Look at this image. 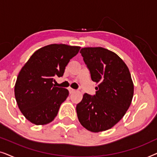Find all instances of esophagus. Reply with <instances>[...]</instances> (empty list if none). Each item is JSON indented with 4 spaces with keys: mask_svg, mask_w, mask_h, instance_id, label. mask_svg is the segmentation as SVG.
Returning a JSON list of instances; mask_svg holds the SVG:
<instances>
[{
    "mask_svg": "<svg viewBox=\"0 0 157 157\" xmlns=\"http://www.w3.org/2000/svg\"><path fill=\"white\" fill-rule=\"evenodd\" d=\"M68 91H69L70 94H73V93H74L75 91H76V90L72 89V88H69V89H68Z\"/></svg>",
    "mask_w": 157,
    "mask_h": 157,
    "instance_id": "esophagus-1",
    "label": "esophagus"
}]
</instances>
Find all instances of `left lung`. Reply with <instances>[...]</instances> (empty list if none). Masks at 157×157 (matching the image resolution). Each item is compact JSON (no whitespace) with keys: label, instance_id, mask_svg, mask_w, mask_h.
Instances as JSON below:
<instances>
[{"label":"left lung","instance_id":"obj_1","mask_svg":"<svg viewBox=\"0 0 157 157\" xmlns=\"http://www.w3.org/2000/svg\"><path fill=\"white\" fill-rule=\"evenodd\" d=\"M92 81L98 83L96 94H84L76 105L78 121L92 132L112 128L129 108L134 83L129 70L121 58L101 47H88L80 51Z\"/></svg>","mask_w":157,"mask_h":157}]
</instances>
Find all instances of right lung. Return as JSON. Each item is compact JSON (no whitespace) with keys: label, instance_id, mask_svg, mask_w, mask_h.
Wrapping results in <instances>:
<instances>
[{"label":"right lung","instance_id":"add662e5","mask_svg":"<svg viewBox=\"0 0 157 157\" xmlns=\"http://www.w3.org/2000/svg\"><path fill=\"white\" fill-rule=\"evenodd\" d=\"M81 47L51 44L34 52L19 72L15 84L18 108L32 124L45 125L55 119L68 97L66 89L56 87L55 77L63 75L70 59Z\"/></svg>","mask_w":157,"mask_h":157}]
</instances>
